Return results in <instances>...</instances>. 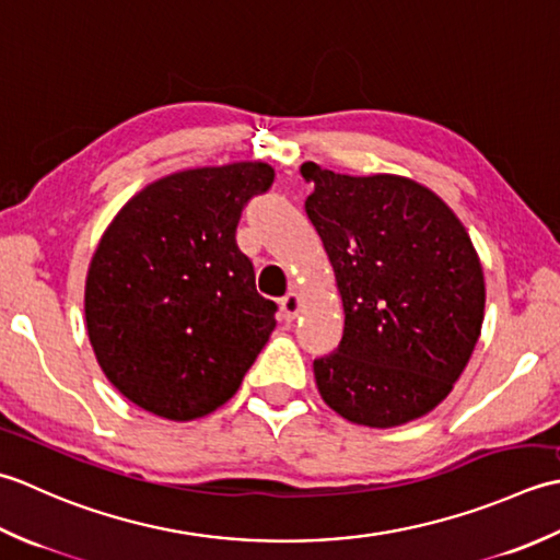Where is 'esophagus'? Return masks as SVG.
Masks as SVG:
<instances>
[{"instance_id":"obj_1","label":"esophagus","mask_w":560,"mask_h":560,"mask_svg":"<svg viewBox=\"0 0 560 560\" xmlns=\"http://www.w3.org/2000/svg\"><path fill=\"white\" fill-rule=\"evenodd\" d=\"M280 312H282L284 322H294V318L300 316V312H302V296L296 292L284 294L282 302H280Z\"/></svg>"}]
</instances>
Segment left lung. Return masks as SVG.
Segmentation results:
<instances>
[{
	"instance_id": "8db88e82",
	"label": "left lung",
	"mask_w": 560,
	"mask_h": 560,
	"mask_svg": "<svg viewBox=\"0 0 560 560\" xmlns=\"http://www.w3.org/2000/svg\"><path fill=\"white\" fill-rule=\"evenodd\" d=\"M346 328L314 360L324 401L350 423L396 428L454 389L486 310L481 258L450 205L413 178L348 176L302 164Z\"/></svg>"
}]
</instances>
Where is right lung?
Listing matches in <instances>:
<instances>
[{"instance_id": "obj_1", "label": "right lung", "mask_w": 560, "mask_h": 560, "mask_svg": "<svg viewBox=\"0 0 560 560\" xmlns=\"http://www.w3.org/2000/svg\"><path fill=\"white\" fill-rule=\"evenodd\" d=\"M266 162L186 168L122 205L91 256L84 314L98 368L150 413L186 423L230 401L276 328L236 246Z\"/></svg>"}]
</instances>
